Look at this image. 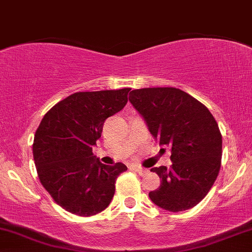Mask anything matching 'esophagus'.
Returning <instances> with one entry per match:
<instances>
[{
	"instance_id": "obj_1",
	"label": "esophagus",
	"mask_w": 252,
	"mask_h": 252,
	"mask_svg": "<svg viewBox=\"0 0 252 252\" xmlns=\"http://www.w3.org/2000/svg\"><path fill=\"white\" fill-rule=\"evenodd\" d=\"M133 170H135V172H138L139 174H140V175H144V174H146V173L148 172L147 169L141 168V167H139V166H133Z\"/></svg>"
}]
</instances>
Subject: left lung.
<instances>
[{
    "label": "left lung",
    "instance_id": "8db88e82",
    "mask_svg": "<svg viewBox=\"0 0 252 252\" xmlns=\"http://www.w3.org/2000/svg\"><path fill=\"white\" fill-rule=\"evenodd\" d=\"M129 101L160 146L172 151L169 169L154 167L160 187L148 196L168 212L190 209L203 200L221 168L222 135L210 111L175 88L133 90Z\"/></svg>",
    "mask_w": 252,
    "mask_h": 252
}]
</instances>
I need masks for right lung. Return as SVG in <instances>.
I'll list each match as a JSON object with an SVG mask.
<instances>
[{
    "instance_id": "add662e5",
    "label": "right lung",
    "mask_w": 252,
    "mask_h": 252,
    "mask_svg": "<svg viewBox=\"0 0 252 252\" xmlns=\"http://www.w3.org/2000/svg\"><path fill=\"white\" fill-rule=\"evenodd\" d=\"M131 89L77 92L55 105L35 133L32 154L39 181L56 203L78 216L106 209L124 163H101L92 147L108 117L123 110Z\"/></svg>"
}]
</instances>
